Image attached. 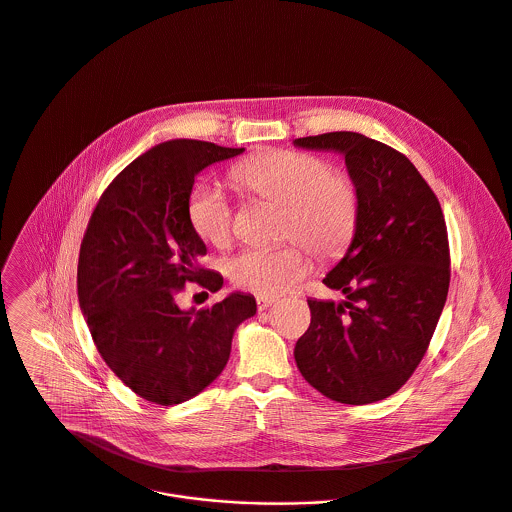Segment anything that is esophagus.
<instances>
[{"mask_svg": "<svg viewBox=\"0 0 512 512\" xmlns=\"http://www.w3.org/2000/svg\"><path fill=\"white\" fill-rule=\"evenodd\" d=\"M276 300H278V298H274V296H258V298H256L258 310H266V308H270Z\"/></svg>", "mask_w": 512, "mask_h": 512, "instance_id": "1", "label": "esophagus"}]
</instances>
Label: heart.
<instances>
[{
    "label": "heart",
    "instance_id": "1",
    "mask_svg": "<svg viewBox=\"0 0 512 512\" xmlns=\"http://www.w3.org/2000/svg\"><path fill=\"white\" fill-rule=\"evenodd\" d=\"M232 180L246 194L284 204L282 238L290 240L272 248H246L228 260V276L242 290L280 294L312 270L308 250L332 260L356 234L358 186L348 172L328 168L316 154L270 148L236 164ZM188 222L204 242L224 248L234 238L236 212L220 186L200 182L188 196Z\"/></svg>",
    "mask_w": 512,
    "mask_h": 512
}]
</instances>
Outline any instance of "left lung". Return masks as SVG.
<instances>
[{
	"label": "left lung",
	"mask_w": 512,
	"mask_h": 512,
	"mask_svg": "<svg viewBox=\"0 0 512 512\" xmlns=\"http://www.w3.org/2000/svg\"><path fill=\"white\" fill-rule=\"evenodd\" d=\"M294 144L340 152L360 192L352 244L322 280L344 300H308L312 320L294 358L326 398L370 404L412 376L444 308L450 250L442 208L414 164L382 142L328 132Z\"/></svg>",
	"instance_id": "1"
}]
</instances>
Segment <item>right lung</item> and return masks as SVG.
Instances as JSON below:
<instances>
[{"mask_svg":"<svg viewBox=\"0 0 512 512\" xmlns=\"http://www.w3.org/2000/svg\"><path fill=\"white\" fill-rule=\"evenodd\" d=\"M242 152L200 140L154 146L112 180L88 222L80 308L104 362L152 404L186 402L214 382L236 326L256 312L254 296L238 292L200 310L176 302L188 282L224 284L198 262L206 244L188 222V196L200 170Z\"/></svg>","mask_w":512,"mask_h":512,"instance_id":"1","label":"right lung"}]
</instances>
